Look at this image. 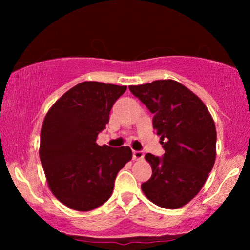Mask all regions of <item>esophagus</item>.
<instances>
[{
	"mask_svg": "<svg viewBox=\"0 0 250 250\" xmlns=\"http://www.w3.org/2000/svg\"><path fill=\"white\" fill-rule=\"evenodd\" d=\"M143 156H145L143 151H136V150L133 151V159L134 160H141L143 158Z\"/></svg>",
	"mask_w": 250,
	"mask_h": 250,
	"instance_id": "34e87169",
	"label": "esophagus"
}]
</instances>
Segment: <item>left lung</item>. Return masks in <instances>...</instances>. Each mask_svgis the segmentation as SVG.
Instances as JSON below:
<instances>
[{
  "mask_svg": "<svg viewBox=\"0 0 250 250\" xmlns=\"http://www.w3.org/2000/svg\"><path fill=\"white\" fill-rule=\"evenodd\" d=\"M129 91L153 114L152 125L165 150L146 153L152 175L141 184L157 206L176 209L197 196L216 158V128L204 102L179 82L159 80Z\"/></svg>",
  "mask_w": 250,
  "mask_h": 250,
  "instance_id": "8db88e82",
  "label": "left lung"
}]
</instances>
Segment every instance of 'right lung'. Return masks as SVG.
Wrapping results in <instances>:
<instances>
[{"mask_svg":"<svg viewBox=\"0 0 250 250\" xmlns=\"http://www.w3.org/2000/svg\"><path fill=\"white\" fill-rule=\"evenodd\" d=\"M126 88L83 82L58 99L44 118L40 158L47 186L71 209L88 211L104 205L118 172L132 159L128 146L97 143L112 105Z\"/></svg>","mask_w":250,"mask_h":250,"instance_id":"right-lung-1","label":"right lung"}]
</instances>
